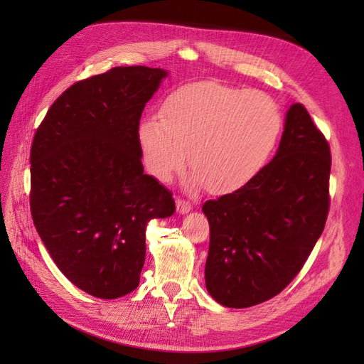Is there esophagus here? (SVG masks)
I'll return each instance as SVG.
<instances>
[{
	"mask_svg": "<svg viewBox=\"0 0 364 364\" xmlns=\"http://www.w3.org/2000/svg\"><path fill=\"white\" fill-rule=\"evenodd\" d=\"M176 209H178L179 214H186V213L191 211L193 205L190 202H186V200L178 199V200H176Z\"/></svg>",
	"mask_w": 364,
	"mask_h": 364,
	"instance_id": "esophagus-1",
	"label": "esophagus"
}]
</instances>
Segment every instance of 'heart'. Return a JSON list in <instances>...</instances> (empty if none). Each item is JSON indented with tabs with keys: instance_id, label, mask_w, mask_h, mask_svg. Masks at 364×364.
Returning a JSON list of instances; mask_svg holds the SVG:
<instances>
[{
	"instance_id": "1",
	"label": "heart",
	"mask_w": 364,
	"mask_h": 364,
	"mask_svg": "<svg viewBox=\"0 0 364 364\" xmlns=\"http://www.w3.org/2000/svg\"><path fill=\"white\" fill-rule=\"evenodd\" d=\"M278 106L267 95L211 82L185 85L165 98L161 115L144 117L136 136L156 179L167 182L186 161L188 183L214 193L246 185L266 165L281 132Z\"/></svg>"
}]
</instances>
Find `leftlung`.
Returning <instances> with one entry per match:
<instances>
[{"mask_svg":"<svg viewBox=\"0 0 364 364\" xmlns=\"http://www.w3.org/2000/svg\"><path fill=\"white\" fill-rule=\"evenodd\" d=\"M329 171L326 139L291 103L274 158L241 188L202 206L211 232L205 284L214 301L247 308L287 287L323 232Z\"/></svg>","mask_w":364,"mask_h":364,"instance_id":"obj_1","label":"left lung"}]
</instances>
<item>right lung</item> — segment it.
<instances>
[{
  "instance_id": "right-lung-1",
  "label": "right lung",
  "mask_w": 364,
  "mask_h": 364,
  "mask_svg": "<svg viewBox=\"0 0 364 364\" xmlns=\"http://www.w3.org/2000/svg\"><path fill=\"white\" fill-rule=\"evenodd\" d=\"M168 71L117 67L68 87L31 146L33 222L59 270L100 299L134 291L151 218L174 214L171 193L144 173L136 136Z\"/></svg>"
}]
</instances>
